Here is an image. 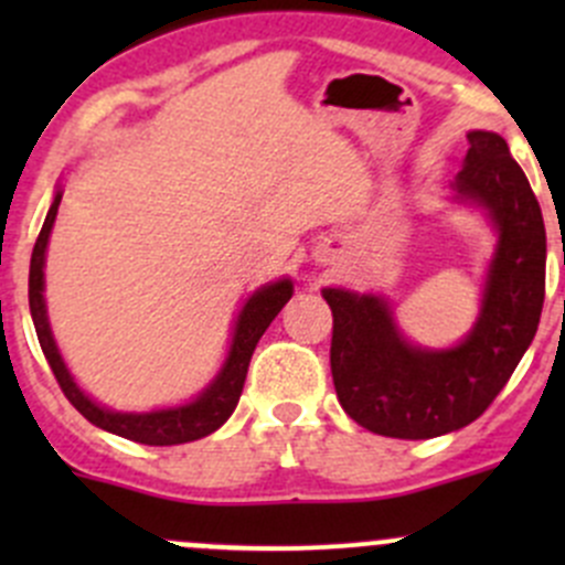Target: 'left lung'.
Wrapping results in <instances>:
<instances>
[{"label":"left lung","instance_id":"left-lung-1","mask_svg":"<svg viewBox=\"0 0 565 565\" xmlns=\"http://www.w3.org/2000/svg\"><path fill=\"white\" fill-rule=\"evenodd\" d=\"M454 191L476 202L498 230L481 315L451 350L413 347L388 300L322 289L333 311L330 372L341 407L363 429L398 440H429L472 424L494 402L539 330L546 278V232L539 199L503 136L467 134Z\"/></svg>","mask_w":565,"mask_h":565}]
</instances>
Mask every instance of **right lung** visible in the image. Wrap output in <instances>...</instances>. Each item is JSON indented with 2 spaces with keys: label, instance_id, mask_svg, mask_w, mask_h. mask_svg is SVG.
<instances>
[{
  "label": "right lung",
  "instance_id": "1",
  "mask_svg": "<svg viewBox=\"0 0 565 565\" xmlns=\"http://www.w3.org/2000/svg\"><path fill=\"white\" fill-rule=\"evenodd\" d=\"M62 193L56 191L54 202H51L49 215L43 221L35 248H32L30 262V311L32 322H35L40 350H43L45 361H49L51 372H54L56 383L67 402L89 420V424L100 426V429L111 431V435L125 437V440L141 443V446H180V443L199 440V437L213 435L218 426L226 424L232 413H235L237 402H241L243 383H246L250 355L256 350V341L267 330V324L276 319L278 311L284 309L289 298H292V281L281 278L276 284L256 289L254 295L243 306L241 317L235 322V333H232L230 355H226L224 366H221L218 377L199 393L193 402L182 404V407L169 409H152V413H114V409L100 407L87 396L76 383H73L71 372H67L65 361H62L56 341L51 335L49 315H45L43 300V265H45V246H49L51 226H54L56 210H60Z\"/></svg>",
  "mask_w": 565,
  "mask_h": 565
}]
</instances>
